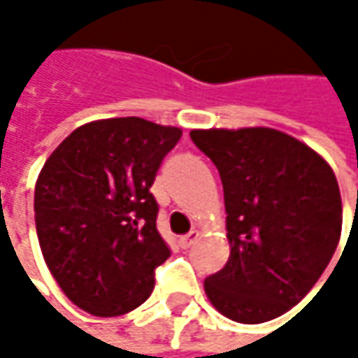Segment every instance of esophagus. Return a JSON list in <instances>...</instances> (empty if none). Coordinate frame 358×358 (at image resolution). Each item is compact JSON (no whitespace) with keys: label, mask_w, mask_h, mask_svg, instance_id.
<instances>
[{"label":"esophagus","mask_w":358,"mask_h":358,"mask_svg":"<svg viewBox=\"0 0 358 358\" xmlns=\"http://www.w3.org/2000/svg\"><path fill=\"white\" fill-rule=\"evenodd\" d=\"M196 238H199V232L196 230H192V232H188V234H184L182 238L178 241V245L182 249H190L194 243H196Z\"/></svg>","instance_id":"34e87169"}]
</instances>
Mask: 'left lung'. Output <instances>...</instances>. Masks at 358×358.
<instances>
[{
  "label": "left lung",
  "instance_id": "obj_1",
  "mask_svg": "<svg viewBox=\"0 0 358 358\" xmlns=\"http://www.w3.org/2000/svg\"><path fill=\"white\" fill-rule=\"evenodd\" d=\"M224 184L228 263L205 280L232 322L263 323L299 305L331 261L342 201L331 168L273 128L192 130Z\"/></svg>",
  "mask_w": 358,
  "mask_h": 358
}]
</instances>
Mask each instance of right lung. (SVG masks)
Listing matches in <instances>:
<instances>
[{
    "label": "right lung",
    "mask_w": 358,
    "mask_h": 358,
    "mask_svg": "<svg viewBox=\"0 0 358 358\" xmlns=\"http://www.w3.org/2000/svg\"><path fill=\"white\" fill-rule=\"evenodd\" d=\"M182 130L143 117L76 128L45 162L35 222L45 263L64 294L91 315L136 309L170 257L149 190Z\"/></svg>",
    "instance_id": "add662e5"
}]
</instances>
